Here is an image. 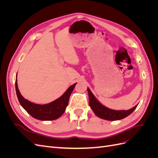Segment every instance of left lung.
<instances>
[{
  "label": "left lung",
  "instance_id": "left-lung-1",
  "mask_svg": "<svg viewBox=\"0 0 158 158\" xmlns=\"http://www.w3.org/2000/svg\"><path fill=\"white\" fill-rule=\"evenodd\" d=\"M88 92L89 95V105L93 110L94 113L99 118L107 121H117L121 120L131 114L135 110L138 105L129 110H122V111H116L105 107L100 103L98 100L95 98L94 94L88 88Z\"/></svg>",
  "mask_w": 158,
  "mask_h": 158
}]
</instances>
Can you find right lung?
Listing matches in <instances>:
<instances>
[{"mask_svg":"<svg viewBox=\"0 0 158 158\" xmlns=\"http://www.w3.org/2000/svg\"><path fill=\"white\" fill-rule=\"evenodd\" d=\"M76 84L77 83L70 86L59 98L49 103L44 105L32 103L22 96L18 87L17 75L15 85L16 95L19 102H20L22 107L31 117L41 121H52L59 118L65 111L66 107L68 106L70 96Z\"/></svg>","mask_w":158,"mask_h":158,"instance_id":"add662e5","label":"right lung"}]
</instances>
